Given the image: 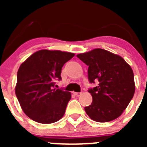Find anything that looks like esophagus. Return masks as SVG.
Wrapping results in <instances>:
<instances>
[{"instance_id":"34e87169","label":"esophagus","mask_w":147,"mask_h":147,"mask_svg":"<svg viewBox=\"0 0 147 147\" xmlns=\"http://www.w3.org/2000/svg\"><path fill=\"white\" fill-rule=\"evenodd\" d=\"M73 93H74L75 96H80V95L82 94L81 92H73Z\"/></svg>"}]
</instances>
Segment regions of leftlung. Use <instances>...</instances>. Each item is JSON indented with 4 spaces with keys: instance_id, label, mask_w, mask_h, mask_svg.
Here are the masks:
<instances>
[{
    "instance_id": "8db88e82",
    "label": "left lung",
    "mask_w": 147,
    "mask_h": 147,
    "mask_svg": "<svg viewBox=\"0 0 147 147\" xmlns=\"http://www.w3.org/2000/svg\"><path fill=\"white\" fill-rule=\"evenodd\" d=\"M76 57L88 66L90 83L98 82V86L88 90L93 102L85 107L86 113L97 122L117 119L134 96V74L131 67L121 57L102 49Z\"/></svg>"
}]
</instances>
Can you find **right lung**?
<instances>
[{"mask_svg": "<svg viewBox=\"0 0 147 147\" xmlns=\"http://www.w3.org/2000/svg\"><path fill=\"white\" fill-rule=\"evenodd\" d=\"M73 53L40 50L20 66L15 93L22 110L34 121L51 124L64 115L71 98L70 92L54 88L60 81L65 64L74 57Z\"/></svg>", "mask_w": 147, "mask_h": 147, "instance_id": "1", "label": "right lung"}]
</instances>
